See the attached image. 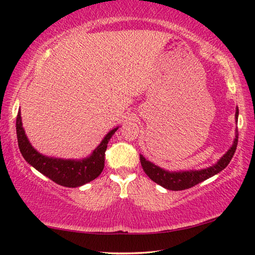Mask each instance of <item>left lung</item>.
Segmentation results:
<instances>
[{"instance_id": "8db88e82", "label": "left lung", "mask_w": 255, "mask_h": 255, "mask_svg": "<svg viewBox=\"0 0 255 255\" xmlns=\"http://www.w3.org/2000/svg\"><path fill=\"white\" fill-rule=\"evenodd\" d=\"M239 119V109L236 108L235 114V120L237 123ZM237 140H239V131H235V138L233 141L232 147L227 150V152L223 155L219 161L214 164L213 166L207 167V169L202 170H190V171H179V172H170L161 167L155 165L152 162L146 159L143 155H139L140 157V164L143 166V170L145 173L148 175L150 180H153L155 183L162 185L163 188L167 190H172V191H179V190H185L191 187H195L196 184L202 182L207 179L211 178L215 174L219 173L228 165L231 159L234 155L237 146Z\"/></svg>"}]
</instances>
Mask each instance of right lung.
<instances>
[{"instance_id":"add662e5","label":"right lung","mask_w":255,"mask_h":255,"mask_svg":"<svg viewBox=\"0 0 255 255\" xmlns=\"http://www.w3.org/2000/svg\"><path fill=\"white\" fill-rule=\"evenodd\" d=\"M117 128L107 133L100 145L89 157L83 159H63L48 157L37 152L30 144L21 122V112L16 116V137L20 152L25 161L55 183L67 188L81 187L101 174L105 167V153L108 143Z\"/></svg>"}]
</instances>
